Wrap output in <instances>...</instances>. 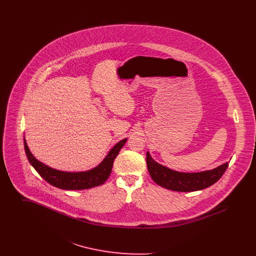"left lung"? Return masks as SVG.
I'll return each mask as SVG.
<instances>
[{
    "mask_svg": "<svg viewBox=\"0 0 256 256\" xmlns=\"http://www.w3.org/2000/svg\"><path fill=\"white\" fill-rule=\"evenodd\" d=\"M146 166L152 180L159 186L176 192H194L217 182L228 169V163L226 162L212 170L183 172L159 164L146 152Z\"/></svg>",
    "mask_w": 256,
    "mask_h": 256,
    "instance_id": "left-lung-1",
    "label": "left lung"
}]
</instances>
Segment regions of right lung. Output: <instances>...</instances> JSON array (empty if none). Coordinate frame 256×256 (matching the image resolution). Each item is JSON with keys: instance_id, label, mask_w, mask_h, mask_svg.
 <instances>
[{"instance_id": "obj_1", "label": "right lung", "mask_w": 256, "mask_h": 256, "mask_svg": "<svg viewBox=\"0 0 256 256\" xmlns=\"http://www.w3.org/2000/svg\"><path fill=\"white\" fill-rule=\"evenodd\" d=\"M126 140L128 138H124L119 141L97 167L82 172L56 170L42 163L32 154L24 137V146L26 158L30 165L47 182L63 190H84L100 186L108 180L112 170L113 162Z\"/></svg>"}]
</instances>
